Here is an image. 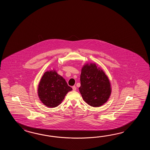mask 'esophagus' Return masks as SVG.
I'll list each match as a JSON object with an SVG mask.
<instances>
[{
	"mask_svg": "<svg viewBox=\"0 0 150 150\" xmlns=\"http://www.w3.org/2000/svg\"><path fill=\"white\" fill-rule=\"evenodd\" d=\"M72 89H73V91H76V87L75 86H72Z\"/></svg>",
	"mask_w": 150,
	"mask_h": 150,
	"instance_id": "1",
	"label": "esophagus"
}]
</instances>
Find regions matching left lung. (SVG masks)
Segmentation results:
<instances>
[{
	"instance_id": "1",
	"label": "left lung",
	"mask_w": 150,
	"mask_h": 150,
	"mask_svg": "<svg viewBox=\"0 0 150 150\" xmlns=\"http://www.w3.org/2000/svg\"><path fill=\"white\" fill-rule=\"evenodd\" d=\"M80 84L79 89L83 100L92 107L103 105L111 94L108 78L96 64H87L83 67Z\"/></svg>"
}]
</instances>
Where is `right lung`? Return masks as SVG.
I'll list each match as a JSON object with an SVG mask.
<instances>
[{
    "instance_id": "1",
    "label": "right lung",
    "mask_w": 150,
    "mask_h": 150,
    "mask_svg": "<svg viewBox=\"0 0 150 150\" xmlns=\"http://www.w3.org/2000/svg\"><path fill=\"white\" fill-rule=\"evenodd\" d=\"M72 88L55 70L45 72L38 87V95L42 102L50 108L60 105L65 96Z\"/></svg>"
}]
</instances>
